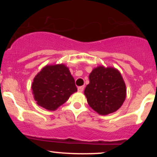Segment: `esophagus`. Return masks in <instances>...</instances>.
Returning <instances> with one entry per match:
<instances>
[{"label":"esophagus","mask_w":157,"mask_h":157,"mask_svg":"<svg viewBox=\"0 0 157 157\" xmlns=\"http://www.w3.org/2000/svg\"><path fill=\"white\" fill-rule=\"evenodd\" d=\"M83 90H84V86H80V87H78V91H80V92L83 91Z\"/></svg>","instance_id":"34e87169"}]
</instances>
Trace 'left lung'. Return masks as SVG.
Masks as SVG:
<instances>
[{"label": "left lung", "instance_id": "1", "mask_svg": "<svg viewBox=\"0 0 157 157\" xmlns=\"http://www.w3.org/2000/svg\"><path fill=\"white\" fill-rule=\"evenodd\" d=\"M84 94L91 109L107 115L120 109L125 101V84L117 70L99 66L90 74Z\"/></svg>", "mask_w": 157, "mask_h": 157}]
</instances>
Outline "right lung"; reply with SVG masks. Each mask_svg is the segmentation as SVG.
I'll return each instance as SVG.
<instances>
[{"mask_svg":"<svg viewBox=\"0 0 157 157\" xmlns=\"http://www.w3.org/2000/svg\"><path fill=\"white\" fill-rule=\"evenodd\" d=\"M37 105L54 111L76 92L75 79L63 64L46 66L36 75L32 85Z\"/></svg>","mask_w":157,"mask_h":157,"instance_id":"obj_1","label":"right lung"}]
</instances>
